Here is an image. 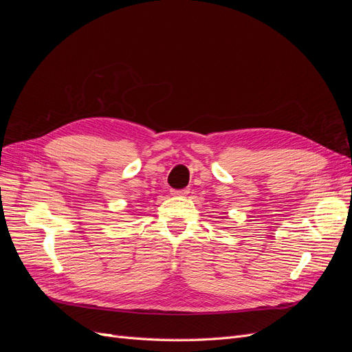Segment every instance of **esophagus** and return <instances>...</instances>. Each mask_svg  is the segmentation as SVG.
<instances>
[{"label": "esophagus", "mask_w": 352, "mask_h": 352, "mask_svg": "<svg viewBox=\"0 0 352 352\" xmlns=\"http://www.w3.org/2000/svg\"><path fill=\"white\" fill-rule=\"evenodd\" d=\"M170 194L175 195V197H186L189 194V188H185V189H172V190H170Z\"/></svg>", "instance_id": "esophagus-1"}]
</instances>
